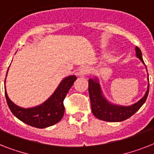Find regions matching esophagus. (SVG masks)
Segmentation results:
<instances>
[{
    "instance_id": "obj_1",
    "label": "esophagus",
    "mask_w": 154,
    "mask_h": 154,
    "mask_svg": "<svg viewBox=\"0 0 154 154\" xmlns=\"http://www.w3.org/2000/svg\"><path fill=\"white\" fill-rule=\"evenodd\" d=\"M90 72V69H89V67H86V66H83L79 69L78 71V75L80 77H85L86 76L89 72Z\"/></svg>"
}]
</instances>
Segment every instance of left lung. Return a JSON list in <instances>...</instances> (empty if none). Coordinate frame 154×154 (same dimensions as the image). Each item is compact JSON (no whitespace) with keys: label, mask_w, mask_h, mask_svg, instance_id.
<instances>
[{"label":"left lung","mask_w":154,"mask_h":154,"mask_svg":"<svg viewBox=\"0 0 154 154\" xmlns=\"http://www.w3.org/2000/svg\"><path fill=\"white\" fill-rule=\"evenodd\" d=\"M135 51H136L137 57H138L141 62L145 65L141 49L136 46ZM147 78L149 82V74ZM149 88V83L148 84L147 90L142 98L133 105L125 106V105H116L108 101L107 98L103 94L98 77H94V78H90L89 79V94L90 102H91L92 112L97 118L105 122H118L125 121L133 116L142 106L144 103L146 102L148 97Z\"/></svg>","instance_id":"left-lung-1"}]
</instances>
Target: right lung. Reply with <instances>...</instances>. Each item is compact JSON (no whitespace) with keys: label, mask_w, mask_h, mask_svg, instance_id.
Here are the masks:
<instances>
[{"label":"right lung","mask_w":154,"mask_h":154,"mask_svg":"<svg viewBox=\"0 0 154 154\" xmlns=\"http://www.w3.org/2000/svg\"><path fill=\"white\" fill-rule=\"evenodd\" d=\"M76 80L77 77L75 75L65 77L46 101L41 105L31 108H22L14 104L8 97L5 88L7 104L13 114L25 124L39 129L52 126L60 122L63 117L65 112L63 101Z\"/></svg>","instance_id":"1"}]
</instances>
